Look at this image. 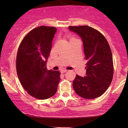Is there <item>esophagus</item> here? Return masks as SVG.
I'll list each match as a JSON object with an SVG mask.
<instances>
[{"instance_id":"esophagus-1","label":"esophagus","mask_w":128,"mask_h":128,"mask_svg":"<svg viewBox=\"0 0 128 128\" xmlns=\"http://www.w3.org/2000/svg\"><path fill=\"white\" fill-rule=\"evenodd\" d=\"M68 70L66 69H62L60 70V72L62 73H66V72H67Z\"/></svg>"}]
</instances>
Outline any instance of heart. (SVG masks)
I'll return each mask as SVG.
<instances>
[{
	"label": "heart",
	"instance_id": "b5f03b06",
	"mask_svg": "<svg viewBox=\"0 0 128 128\" xmlns=\"http://www.w3.org/2000/svg\"><path fill=\"white\" fill-rule=\"evenodd\" d=\"M73 38H71V39H70V40H72V39H73Z\"/></svg>",
	"mask_w": 128,
	"mask_h": 128
}]
</instances>
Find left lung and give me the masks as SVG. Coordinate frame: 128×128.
<instances>
[{"instance_id": "obj_1", "label": "left lung", "mask_w": 128, "mask_h": 128, "mask_svg": "<svg viewBox=\"0 0 128 128\" xmlns=\"http://www.w3.org/2000/svg\"><path fill=\"white\" fill-rule=\"evenodd\" d=\"M70 31L82 38L87 60L86 74L77 75L73 82L75 92L81 97L92 99L106 92L113 78L112 55L107 41L102 34L87 26H70Z\"/></svg>"}]
</instances>
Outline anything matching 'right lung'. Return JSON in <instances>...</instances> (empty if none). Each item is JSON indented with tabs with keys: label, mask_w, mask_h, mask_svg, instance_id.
Returning <instances> with one entry per match:
<instances>
[{
	"label": "right lung",
	"mask_w": 128,
	"mask_h": 128,
	"mask_svg": "<svg viewBox=\"0 0 128 128\" xmlns=\"http://www.w3.org/2000/svg\"><path fill=\"white\" fill-rule=\"evenodd\" d=\"M56 30L46 26L33 29L23 38L17 52L16 69L20 83L30 95L39 100L55 95L60 80L59 71L46 69Z\"/></svg>",
	"instance_id": "right-lung-1"
}]
</instances>
